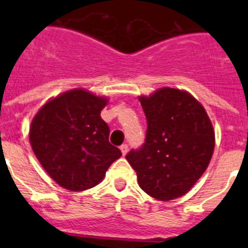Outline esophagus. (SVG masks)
Segmentation results:
<instances>
[{"label": "esophagus", "instance_id": "esophagus-1", "mask_svg": "<svg viewBox=\"0 0 248 248\" xmlns=\"http://www.w3.org/2000/svg\"><path fill=\"white\" fill-rule=\"evenodd\" d=\"M120 150H122L123 155H125L126 153H128V144H123V145L120 146Z\"/></svg>", "mask_w": 248, "mask_h": 248}]
</instances>
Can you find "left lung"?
<instances>
[{
  "label": "left lung",
  "mask_w": 248,
  "mask_h": 248,
  "mask_svg": "<svg viewBox=\"0 0 248 248\" xmlns=\"http://www.w3.org/2000/svg\"><path fill=\"white\" fill-rule=\"evenodd\" d=\"M146 117L145 141L126 160L139 186L157 200L183 196L209 166L215 146L212 124L202 105L186 92L161 88L139 98Z\"/></svg>",
  "instance_id": "8db88e82"
}]
</instances>
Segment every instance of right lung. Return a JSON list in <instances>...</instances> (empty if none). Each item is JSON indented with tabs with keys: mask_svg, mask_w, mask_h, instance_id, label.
Listing matches in <instances>:
<instances>
[{
	"mask_svg": "<svg viewBox=\"0 0 248 248\" xmlns=\"http://www.w3.org/2000/svg\"><path fill=\"white\" fill-rule=\"evenodd\" d=\"M108 100L83 89L49 100L32 120L34 155L58 185L83 191L98 185L122 151L109 143V126L100 118Z\"/></svg>",
	"mask_w": 248,
	"mask_h": 248,
	"instance_id": "add662e5",
	"label": "right lung"
}]
</instances>
